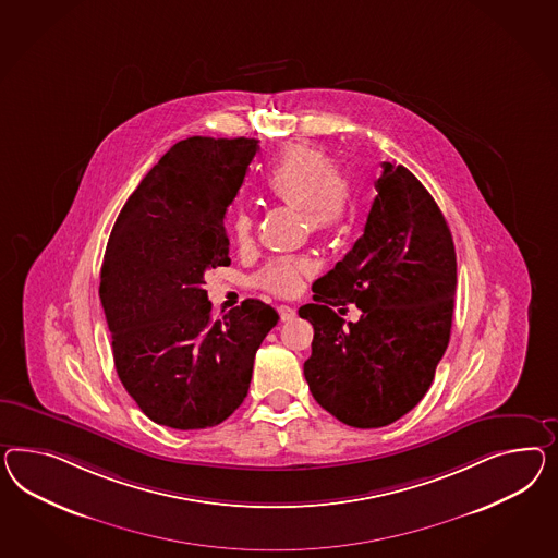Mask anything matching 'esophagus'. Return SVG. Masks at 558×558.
I'll return each instance as SVG.
<instances>
[{"instance_id":"esophagus-1","label":"esophagus","mask_w":558,"mask_h":558,"mask_svg":"<svg viewBox=\"0 0 558 558\" xmlns=\"http://www.w3.org/2000/svg\"><path fill=\"white\" fill-rule=\"evenodd\" d=\"M278 315H280L282 320H290V318L296 317V308L290 306V304H280L278 306Z\"/></svg>"}]
</instances>
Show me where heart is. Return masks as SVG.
<instances>
[{
    "instance_id": "1",
    "label": "heart",
    "mask_w": 558,
    "mask_h": 558,
    "mask_svg": "<svg viewBox=\"0 0 558 558\" xmlns=\"http://www.w3.org/2000/svg\"><path fill=\"white\" fill-rule=\"evenodd\" d=\"M264 193L292 207H301L304 223L318 235L343 231L355 215L353 186L339 172L331 154L315 144H292L264 174ZM254 221L245 211L231 219V233L240 245L252 238ZM304 257H274L257 274V284L276 294H292L313 274Z\"/></svg>"
}]
</instances>
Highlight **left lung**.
<instances>
[{
    "label": "left lung",
    "mask_w": 558,
    "mask_h": 558,
    "mask_svg": "<svg viewBox=\"0 0 558 558\" xmlns=\"http://www.w3.org/2000/svg\"><path fill=\"white\" fill-rule=\"evenodd\" d=\"M363 235L313 284L304 377L320 407L355 428L402 418L428 392L451 337L457 257L435 198L402 165H381ZM355 303L344 325L333 308Z\"/></svg>",
    "instance_id": "left-lung-1"
}]
</instances>
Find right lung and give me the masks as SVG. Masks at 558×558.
I'll return each instance as SVG.
<instances>
[{"label": "right lung", "instance_id": "obj_1", "mask_svg": "<svg viewBox=\"0 0 558 558\" xmlns=\"http://www.w3.org/2000/svg\"><path fill=\"white\" fill-rule=\"evenodd\" d=\"M259 150L254 137L174 144L125 201L107 241L99 296L113 363L140 410L177 430L229 418L257 347L278 323L247 299L213 318L205 271L229 266L227 207Z\"/></svg>", "mask_w": 558, "mask_h": 558}]
</instances>
